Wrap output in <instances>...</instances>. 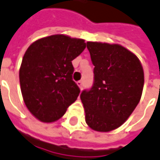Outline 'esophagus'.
I'll use <instances>...</instances> for the list:
<instances>
[{
	"mask_svg": "<svg viewBox=\"0 0 160 160\" xmlns=\"http://www.w3.org/2000/svg\"><path fill=\"white\" fill-rule=\"evenodd\" d=\"M77 84H78V86L80 88V90H82V81H78L77 82Z\"/></svg>",
	"mask_w": 160,
	"mask_h": 160,
	"instance_id": "34e87169",
	"label": "esophagus"
}]
</instances>
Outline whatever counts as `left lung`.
Listing matches in <instances>:
<instances>
[{
    "label": "left lung",
    "mask_w": 160,
    "mask_h": 160,
    "mask_svg": "<svg viewBox=\"0 0 160 160\" xmlns=\"http://www.w3.org/2000/svg\"><path fill=\"white\" fill-rule=\"evenodd\" d=\"M94 83L81 93L85 122L98 132H109L127 121L141 99L144 74L141 62L119 44L87 42Z\"/></svg>",
    "instance_id": "left-lung-1"
}]
</instances>
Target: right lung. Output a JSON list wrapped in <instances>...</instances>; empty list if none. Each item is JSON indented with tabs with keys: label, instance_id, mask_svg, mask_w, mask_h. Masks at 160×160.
Wrapping results in <instances>:
<instances>
[{
	"label": "right lung",
	"instance_id": "add662e5",
	"mask_svg": "<svg viewBox=\"0 0 160 160\" xmlns=\"http://www.w3.org/2000/svg\"><path fill=\"white\" fill-rule=\"evenodd\" d=\"M86 48L84 39L64 34L38 38L27 48L19 69L24 104L38 121L54 122L78 98L72 61Z\"/></svg>",
	"mask_w": 160,
	"mask_h": 160
}]
</instances>
